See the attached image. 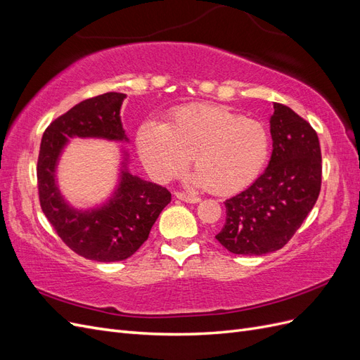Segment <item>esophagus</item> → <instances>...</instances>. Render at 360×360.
<instances>
[{
    "mask_svg": "<svg viewBox=\"0 0 360 360\" xmlns=\"http://www.w3.org/2000/svg\"><path fill=\"white\" fill-rule=\"evenodd\" d=\"M176 197H177V200L189 202V204H197V202L201 201L200 197H195V195H188V193H183V192H177Z\"/></svg>",
    "mask_w": 360,
    "mask_h": 360,
    "instance_id": "1",
    "label": "esophagus"
}]
</instances>
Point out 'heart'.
<instances>
[{
    "instance_id": "b5f03b06",
    "label": "heart",
    "mask_w": 360,
    "mask_h": 360,
    "mask_svg": "<svg viewBox=\"0 0 360 360\" xmlns=\"http://www.w3.org/2000/svg\"><path fill=\"white\" fill-rule=\"evenodd\" d=\"M136 147L144 168L156 180L176 176L193 156V184L214 193H231L263 171L270 155V135L258 120L201 103L177 108L167 124H141Z\"/></svg>"
}]
</instances>
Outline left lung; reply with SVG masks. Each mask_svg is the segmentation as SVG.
I'll use <instances>...</instances> for the list:
<instances>
[{"mask_svg":"<svg viewBox=\"0 0 360 360\" xmlns=\"http://www.w3.org/2000/svg\"><path fill=\"white\" fill-rule=\"evenodd\" d=\"M271 156L266 171L226 200L216 240L237 255H264L284 246L312 210L321 188V150L311 124L291 108L274 103Z\"/></svg>","mask_w":360,"mask_h":360,"instance_id":"1","label":"left lung"}]
</instances>
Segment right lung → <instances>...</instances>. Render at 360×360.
I'll return each mask as SVG.
<instances>
[{"instance_id": "add662e5", "label": "right lung", "mask_w": 360, "mask_h": 360, "mask_svg": "<svg viewBox=\"0 0 360 360\" xmlns=\"http://www.w3.org/2000/svg\"><path fill=\"white\" fill-rule=\"evenodd\" d=\"M126 94L110 91L75 105L41 136L37 162L41 210L53 230L76 254L101 263L134 255L150 234L171 193L129 171V153L120 147V165L110 197L91 207H75L58 186V163L72 138L127 144L122 123Z\"/></svg>"}]
</instances>
